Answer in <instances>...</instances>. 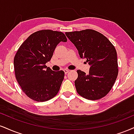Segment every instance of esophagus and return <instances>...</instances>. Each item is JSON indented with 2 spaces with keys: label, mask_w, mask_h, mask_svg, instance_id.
<instances>
[{
  "label": "esophagus",
  "mask_w": 134,
  "mask_h": 134,
  "mask_svg": "<svg viewBox=\"0 0 134 134\" xmlns=\"http://www.w3.org/2000/svg\"><path fill=\"white\" fill-rule=\"evenodd\" d=\"M64 72H65V74H67L68 73V72H69V70H67V69H64Z\"/></svg>",
  "instance_id": "34e87169"
}]
</instances>
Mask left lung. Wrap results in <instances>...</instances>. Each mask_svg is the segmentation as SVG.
I'll list each match as a JSON object with an SVG mask.
<instances>
[{
	"instance_id": "obj_1",
	"label": "left lung",
	"mask_w": 134,
	"mask_h": 134,
	"mask_svg": "<svg viewBox=\"0 0 134 134\" xmlns=\"http://www.w3.org/2000/svg\"><path fill=\"white\" fill-rule=\"evenodd\" d=\"M66 36L78 50L82 59H86L89 73L77 70L75 80L77 92L88 100H99L105 96L118 75L117 52L109 40L92 29L66 32Z\"/></svg>"
}]
</instances>
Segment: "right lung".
I'll return each instance as SVG.
<instances>
[{
    "mask_svg": "<svg viewBox=\"0 0 134 134\" xmlns=\"http://www.w3.org/2000/svg\"><path fill=\"white\" fill-rule=\"evenodd\" d=\"M67 41L62 32L42 30L30 35L19 47L14 60L15 77L31 99L45 102L59 92L64 72H55L46 64L51 60L57 45Z\"/></svg>",
    "mask_w": 134,
    "mask_h": 134,
    "instance_id": "obj_1",
    "label": "right lung"
}]
</instances>
